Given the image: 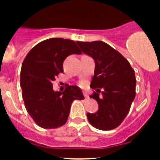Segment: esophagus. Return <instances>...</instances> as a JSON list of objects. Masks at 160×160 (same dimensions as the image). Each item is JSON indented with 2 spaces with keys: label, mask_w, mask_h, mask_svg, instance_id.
Returning a JSON list of instances; mask_svg holds the SVG:
<instances>
[{
  "label": "esophagus",
  "mask_w": 160,
  "mask_h": 160,
  "mask_svg": "<svg viewBox=\"0 0 160 160\" xmlns=\"http://www.w3.org/2000/svg\"><path fill=\"white\" fill-rule=\"evenodd\" d=\"M83 95H84V97H85V98H86V99L89 98V95H88V94H87V93L86 92H83Z\"/></svg>",
  "instance_id": "1"
}]
</instances>
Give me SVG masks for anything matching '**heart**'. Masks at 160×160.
I'll use <instances>...</instances> for the list:
<instances>
[{"mask_svg": "<svg viewBox=\"0 0 160 160\" xmlns=\"http://www.w3.org/2000/svg\"><path fill=\"white\" fill-rule=\"evenodd\" d=\"M79 85L82 87V86H85V83H84V82H79Z\"/></svg>", "mask_w": 160, "mask_h": 160, "instance_id": "obj_1", "label": "heart"}]
</instances>
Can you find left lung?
Listing matches in <instances>:
<instances>
[{"label":"left lung","mask_w":160,"mask_h":160,"mask_svg":"<svg viewBox=\"0 0 160 160\" xmlns=\"http://www.w3.org/2000/svg\"><path fill=\"white\" fill-rule=\"evenodd\" d=\"M85 54L92 57L95 68L90 98L98 104V111L87 113L89 123L107 131L118 127L129 112L135 97V71L128 60L103 41H77Z\"/></svg>","instance_id":"obj_1"}]
</instances>
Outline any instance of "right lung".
I'll use <instances>...</instances> for the list:
<instances>
[{"mask_svg":"<svg viewBox=\"0 0 160 160\" xmlns=\"http://www.w3.org/2000/svg\"><path fill=\"white\" fill-rule=\"evenodd\" d=\"M72 40L49 38L29 51L22 62L20 85L28 113L40 127L52 129L66 123L74 100L84 96L76 86L54 92L52 82L63 72V62L71 54H81Z\"/></svg>","mask_w":160,"mask_h":160,"instance_id":"1","label":"right lung"}]
</instances>
